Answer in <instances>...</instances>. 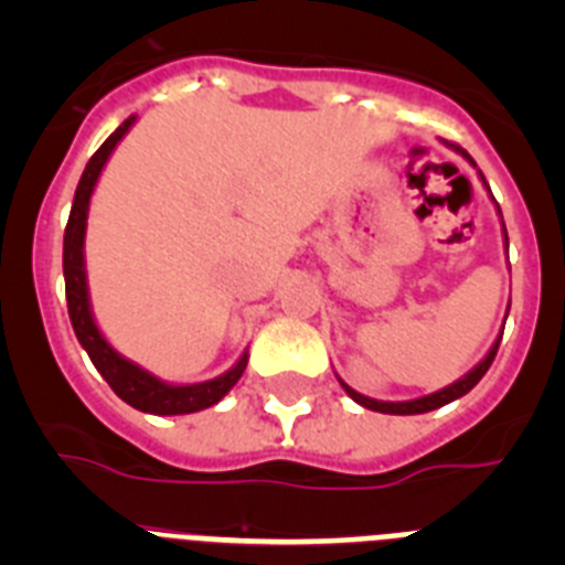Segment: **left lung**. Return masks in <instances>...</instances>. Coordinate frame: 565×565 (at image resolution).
Instances as JSON below:
<instances>
[{
    "mask_svg": "<svg viewBox=\"0 0 565 565\" xmlns=\"http://www.w3.org/2000/svg\"><path fill=\"white\" fill-rule=\"evenodd\" d=\"M501 212V209H498ZM507 232V228H503ZM498 344H501V339H498L495 344H492V351L487 353V359H483L478 367H472V371L467 373L463 379H458L456 384H450V387H444V391L433 393V396H424V398H413V402H376V398H367L362 396V393L351 391L348 384L342 382V387L348 391V396L353 398L356 404H362V407H367V411H376V413H391V416H416V413H430L436 411V407H444V404L456 402V398H461L463 393H469L472 387H476L478 382L483 379V373L489 371V364H492V359H495L498 353Z\"/></svg>",
    "mask_w": 565,
    "mask_h": 565,
    "instance_id": "1",
    "label": "left lung"
}]
</instances>
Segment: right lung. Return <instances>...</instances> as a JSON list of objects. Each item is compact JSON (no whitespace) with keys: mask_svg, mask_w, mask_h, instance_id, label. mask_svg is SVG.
Instances as JSON below:
<instances>
[{"mask_svg":"<svg viewBox=\"0 0 565 565\" xmlns=\"http://www.w3.org/2000/svg\"><path fill=\"white\" fill-rule=\"evenodd\" d=\"M135 115L127 118L121 127L109 135L107 141L98 147V152L89 158L87 169H84L82 181H78L76 198H73V209H70V221L64 228V291H67V311L70 322H73V331H76L78 342L87 351V356L93 359V364L98 367L107 384L115 391V396L124 398L127 404H132L135 411L141 413H154V416H183V413H198L206 411L212 404L221 402L228 391H232L237 379L246 371L248 356L243 353L232 371L223 373V376L212 379V382L201 384H167L161 379L149 376L147 371H141L138 364L127 362L107 344V339L102 337V331L93 322V313H89V299H87V277H84V228H87V203L93 186H96L98 174H102L104 163H107L109 152L115 149V143L121 141L124 132L132 127Z\"/></svg>","mask_w":565,"mask_h":565,"instance_id":"1","label":"right lung"}]
</instances>
